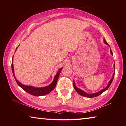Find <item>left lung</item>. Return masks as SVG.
Segmentation results:
<instances>
[{"label":"left lung","mask_w":126,"mask_h":126,"mask_svg":"<svg viewBox=\"0 0 126 126\" xmlns=\"http://www.w3.org/2000/svg\"><path fill=\"white\" fill-rule=\"evenodd\" d=\"M103 42L104 43H105L106 44L108 45V46H109V45L108 44V43L107 42H106V41L104 39H103ZM110 47V46H109ZM110 53L111 55L112 56H113V52H112V51L110 49ZM114 73H113V77H112V79L109 81V83L108 85H107L106 87L105 88H104V89L101 90L100 91H99V92H97V93H93V94H88V93H87L86 92H85L84 91L82 90L81 89H79V88H77L76 86V84L75 83V82L74 81V89H75V90L76 91V92L78 93L79 95H81V96H84V97H88V98H92V97H97V96H99L100 95H101V94H102L104 92H105V91H106L108 89V88L109 87V86H110L111 83H112V82H113V80L114 79V75H115V64H114Z\"/></svg>","instance_id":"1"}]
</instances>
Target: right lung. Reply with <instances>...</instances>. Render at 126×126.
Listing matches in <instances>:
<instances>
[{
    "label": "right lung",
    "instance_id": "obj_1",
    "mask_svg": "<svg viewBox=\"0 0 126 126\" xmlns=\"http://www.w3.org/2000/svg\"><path fill=\"white\" fill-rule=\"evenodd\" d=\"M17 47L16 48V51L17 50ZM16 51H15V52H16ZM13 56L12 58V65H11L12 71L13 76H14V78L16 79V82H17L18 85L20 88H22L24 90H25V92L28 93L29 94H30L32 95H33L35 96H44V95L47 94H49V93H50L51 91H52L53 89H55L56 85V84H57V80H58V79L59 77V76H60V74L62 69H63V68H61L60 70L58 71L57 74H56V75L54 77L53 81L52 82V83L50 84L47 85V86L44 87H40V88L34 87L33 86H31V85H24L22 83H21L20 82H19L18 80H17V79H16V77L15 75V73H14V68H13Z\"/></svg>",
    "mask_w": 126,
    "mask_h": 126
}]
</instances>
